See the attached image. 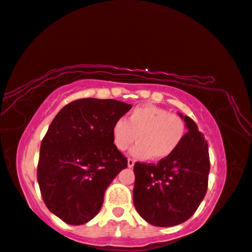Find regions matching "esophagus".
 <instances>
[{
    "mask_svg": "<svg viewBox=\"0 0 252 252\" xmlns=\"http://www.w3.org/2000/svg\"><path fill=\"white\" fill-rule=\"evenodd\" d=\"M134 165V160H132V158H127V166L129 168H133Z\"/></svg>",
    "mask_w": 252,
    "mask_h": 252,
    "instance_id": "34e87169",
    "label": "esophagus"
}]
</instances>
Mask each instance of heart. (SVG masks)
<instances>
[{
    "label": "heart",
    "mask_w": 252,
    "mask_h": 252,
    "mask_svg": "<svg viewBox=\"0 0 252 252\" xmlns=\"http://www.w3.org/2000/svg\"><path fill=\"white\" fill-rule=\"evenodd\" d=\"M183 119L155 105L138 106L120 119L112 129L113 143L120 151H126L136 140L130 153L138 158L161 161L175 153L185 136Z\"/></svg>",
    "instance_id": "heart-1"
}]
</instances>
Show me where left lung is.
<instances>
[{"instance_id": "1", "label": "left lung", "mask_w": 252, "mask_h": 252, "mask_svg": "<svg viewBox=\"0 0 252 252\" xmlns=\"http://www.w3.org/2000/svg\"><path fill=\"white\" fill-rule=\"evenodd\" d=\"M187 132L175 153L158 164L133 166V204L147 222L171 227L192 217L205 196L210 171L208 143L196 123L178 113Z\"/></svg>"}]
</instances>
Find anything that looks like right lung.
<instances>
[{"label":"right lung","instance_id":"add662e5","mask_svg":"<svg viewBox=\"0 0 252 252\" xmlns=\"http://www.w3.org/2000/svg\"><path fill=\"white\" fill-rule=\"evenodd\" d=\"M131 107L113 99H79L51 122L41 144L37 182L45 205L66 224L90 221L109 184L126 168L112 129Z\"/></svg>","mask_w":252,"mask_h":252}]
</instances>
